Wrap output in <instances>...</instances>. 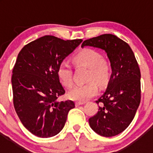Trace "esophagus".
<instances>
[{"label": "esophagus", "mask_w": 153, "mask_h": 153, "mask_svg": "<svg viewBox=\"0 0 153 153\" xmlns=\"http://www.w3.org/2000/svg\"><path fill=\"white\" fill-rule=\"evenodd\" d=\"M85 102H79V101H77V102H76V106H80V105H83L84 104Z\"/></svg>", "instance_id": "obj_1"}]
</instances>
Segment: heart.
<instances>
[{"instance_id": "b5f03b06", "label": "heart", "mask_w": 153, "mask_h": 153, "mask_svg": "<svg viewBox=\"0 0 153 153\" xmlns=\"http://www.w3.org/2000/svg\"><path fill=\"white\" fill-rule=\"evenodd\" d=\"M76 66L88 67V83L76 85L70 90L68 96L71 100L84 102L92 98L98 93V85L105 86L109 83L112 75V65L110 62L102 57L101 53L91 48H85L76 53L73 57ZM57 77L60 83L66 87H71L74 84L73 68L66 60H62L56 69Z\"/></svg>"}]
</instances>
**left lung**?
<instances>
[{"instance_id": "8db88e82", "label": "left lung", "mask_w": 153, "mask_h": 153, "mask_svg": "<svg viewBox=\"0 0 153 153\" xmlns=\"http://www.w3.org/2000/svg\"><path fill=\"white\" fill-rule=\"evenodd\" d=\"M106 51L112 65L106 92L96 101L97 113L89 119L93 131L111 137L123 132L132 121L141 100L140 70L129 44L113 34H102L83 42Z\"/></svg>"}]
</instances>
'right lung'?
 Here are the masks:
<instances>
[{"label":"right lung","mask_w":153,"mask_h":153,"mask_svg":"<svg viewBox=\"0 0 153 153\" xmlns=\"http://www.w3.org/2000/svg\"><path fill=\"white\" fill-rule=\"evenodd\" d=\"M83 40H64L47 35L24 46L18 53L11 77L13 102L21 122L41 138L62 130L72 100L59 102L65 90L57 77L58 64Z\"/></svg>","instance_id":"right-lung-1"}]
</instances>
